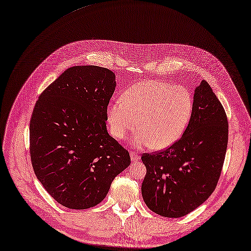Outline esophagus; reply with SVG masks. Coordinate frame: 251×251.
<instances>
[{
  "label": "esophagus",
  "mask_w": 251,
  "mask_h": 251,
  "mask_svg": "<svg viewBox=\"0 0 251 251\" xmlns=\"http://www.w3.org/2000/svg\"><path fill=\"white\" fill-rule=\"evenodd\" d=\"M130 159L131 161H138L140 159V157L135 153V152H130Z\"/></svg>",
  "instance_id": "1"
}]
</instances>
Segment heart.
<instances>
[{
  "label": "heart",
  "mask_w": 251,
  "mask_h": 251,
  "mask_svg": "<svg viewBox=\"0 0 251 251\" xmlns=\"http://www.w3.org/2000/svg\"><path fill=\"white\" fill-rule=\"evenodd\" d=\"M194 99L182 85L162 81H144L130 86L108 108L112 134L118 139L141 129L134 138L138 147L165 149L184 133L192 117ZM140 123H138V119Z\"/></svg>",
  "instance_id": "b5f03b06"
}]
</instances>
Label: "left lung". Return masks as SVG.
I'll list each match as a JSON object with an SVG mask.
<instances>
[{
	"label": "left lung",
	"instance_id": "1",
	"mask_svg": "<svg viewBox=\"0 0 251 251\" xmlns=\"http://www.w3.org/2000/svg\"><path fill=\"white\" fill-rule=\"evenodd\" d=\"M226 112L204 80L196 87L191 120L168 148L143 154L147 172L141 192L147 206L164 217H182L204 202L219 180L228 145Z\"/></svg>",
	"mask_w": 251,
	"mask_h": 251
}]
</instances>
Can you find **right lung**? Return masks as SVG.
Segmentation results:
<instances>
[{"label":"right lung","mask_w":251,"mask_h":251,"mask_svg":"<svg viewBox=\"0 0 251 251\" xmlns=\"http://www.w3.org/2000/svg\"><path fill=\"white\" fill-rule=\"evenodd\" d=\"M115 74L74 66L39 96L30 121L34 172L60 204L85 209L101 202L130 157L106 128Z\"/></svg>","instance_id":"obj_1"}]
</instances>
